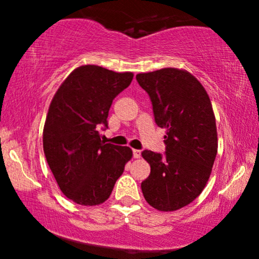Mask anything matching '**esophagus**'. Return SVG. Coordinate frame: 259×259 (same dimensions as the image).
<instances>
[{
  "label": "esophagus",
  "mask_w": 259,
  "mask_h": 259,
  "mask_svg": "<svg viewBox=\"0 0 259 259\" xmlns=\"http://www.w3.org/2000/svg\"><path fill=\"white\" fill-rule=\"evenodd\" d=\"M133 156H134V158H140V157H141V151L135 150V148H134V150H133Z\"/></svg>",
  "instance_id": "esophagus-1"
}]
</instances>
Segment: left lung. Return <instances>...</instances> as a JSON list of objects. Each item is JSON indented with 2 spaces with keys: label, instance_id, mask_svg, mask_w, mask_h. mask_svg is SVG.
Here are the masks:
<instances>
[{
  "label": "left lung",
  "instance_id": "1",
  "mask_svg": "<svg viewBox=\"0 0 259 259\" xmlns=\"http://www.w3.org/2000/svg\"><path fill=\"white\" fill-rule=\"evenodd\" d=\"M136 80L150 96L156 124L167 129L164 153H141L151 165L142 194L156 209H180L201 194L212 171L218 150L212 103L185 70L164 68L138 74Z\"/></svg>",
  "mask_w": 259,
  "mask_h": 259
}]
</instances>
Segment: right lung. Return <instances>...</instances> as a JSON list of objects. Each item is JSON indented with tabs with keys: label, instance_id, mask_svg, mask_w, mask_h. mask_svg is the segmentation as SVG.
<instances>
[{
	"label": "right lung",
	"instance_id": "obj_1",
	"mask_svg": "<svg viewBox=\"0 0 259 259\" xmlns=\"http://www.w3.org/2000/svg\"><path fill=\"white\" fill-rule=\"evenodd\" d=\"M133 73L82 65L56 92L44 126V152L59 189L82 206L103 203L132 158L130 147L105 144L113 100L130 85Z\"/></svg>",
	"mask_w": 259,
	"mask_h": 259
}]
</instances>
